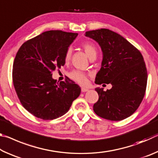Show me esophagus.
<instances>
[{
    "label": "esophagus",
    "mask_w": 158,
    "mask_h": 158,
    "mask_svg": "<svg viewBox=\"0 0 158 158\" xmlns=\"http://www.w3.org/2000/svg\"><path fill=\"white\" fill-rule=\"evenodd\" d=\"M81 92L84 93V92H86V91H88V90H89V89H86V88H81Z\"/></svg>",
    "instance_id": "esophagus-1"
}]
</instances>
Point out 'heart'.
Returning <instances> with one entry per match:
<instances>
[{
  "label": "heart",
  "mask_w": 158,
  "mask_h": 158,
  "mask_svg": "<svg viewBox=\"0 0 158 158\" xmlns=\"http://www.w3.org/2000/svg\"><path fill=\"white\" fill-rule=\"evenodd\" d=\"M81 47L82 48L85 53H86L90 59L93 58H96L97 56V49L94 44L91 42H84L81 44ZM72 54H73V49L70 47L67 49L66 52L64 55V61L65 63H68L71 60ZM69 77L72 80L76 81L81 85H85L88 81V75L86 73L84 72L74 69L69 73Z\"/></svg>",
  "instance_id": "1"
}]
</instances>
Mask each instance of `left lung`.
Instances as JSON below:
<instances>
[{
	"label": "left lung",
	"mask_w": 158,
	"mask_h": 158,
	"mask_svg": "<svg viewBox=\"0 0 158 158\" xmlns=\"http://www.w3.org/2000/svg\"><path fill=\"white\" fill-rule=\"evenodd\" d=\"M85 36L98 42L103 52L95 84L112 85L106 91L95 89L99 99L93 110L109 121L126 118L138 109L146 93L148 74L143 56L121 35L109 29L86 31Z\"/></svg>",
	"instance_id": "left-lung-1"
}]
</instances>
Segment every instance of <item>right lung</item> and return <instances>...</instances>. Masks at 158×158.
<instances>
[{"label": "right lung", "instance_id": "1", "mask_svg": "<svg viewBox=\"0 0 158 158\" xmlns=\"http://www.w3.org/2000/svg\"><path fill=\"white\" fill-rule=\"evenodd\" d=\"M78 34L49 31L21 45L13 63L12 81L22 106L38 118L53 120L68 111L81 89L73 81L57 82L53 70L65 65L64 55Z\"/></svg>", "mask_w": 158, "mask_h": 158}]
</instances>
